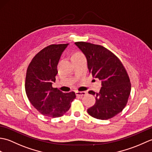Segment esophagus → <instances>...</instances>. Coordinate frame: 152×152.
Wrapping results in <instances>:
<instances>
[{
	"mask_svg": "<svg viewBox=\"0 0 152 152\" xmlns=\"http://www.w3.org/2000/svg\"><path fill=\"white\" fill-rule=\"evenodd\" d=\"M87 92L86 91H76V96H82L83 95H86Z\"/></svg>",
	"mask_w": 152,
	"mask_h": 152,
	"instance_id": "1",
	"label": "esophagus"
}]
</instances>
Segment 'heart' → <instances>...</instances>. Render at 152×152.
<instances>
[{"label": "heart", "instance_id": "obj_1", "mask_svg": "<svg viewBox=\"0 0 152 152\" xmlns=\"http://www.w3.org/2000/svg\"><path fill=\"white\" fill-rule=\"evenodd\" d=\"M86 59L84 55H83L82 53L80 52V51H78V52H76L75 53H74V55L72 57V59Z\"/></svg>", "mask_w": 152, "mask_h": 152}]
</instances>
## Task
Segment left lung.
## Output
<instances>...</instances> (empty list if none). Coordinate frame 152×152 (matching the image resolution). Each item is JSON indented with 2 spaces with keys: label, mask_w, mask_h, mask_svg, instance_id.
<instances>
[{
  "label": "left lung",
  "mask_w": 152,
  "mask_h": 152,
  "mask_svg": "<svg viewBox=\"0 0 152 152\" xmlns=\"http://www.w3.org/2000/svg\"><path fill=\"white\" fill-rule=\"evenodd\" d=\"M75 44L85 55L89 72L101 80L99 93L89 91L95 95L96 102L88 109V113L96 119H110L121 112L127 103L131 86L127 71L118 58L104 47L85 42Z\"/></svg>",
  "instance_id": "left-lung-1"
}]
</instances>
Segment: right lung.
Wrapping results in <instances>:
<instances>
[{"label": "right lung", "mask_w": 152, "mask_h": 152, "mask_svg": "<svg viewBox=\"0 0 152 152\" xmlns=\"http://www.w3.org/2000/svg\"><path fill=\"white\" fill-rule=\"evenodd\" d=\"M69 44H52L39 51L28 66L25 91L29 101L44 115L62 116L76 98L75 93H64L52 87L58 73L57 64Z\"/></svg>", "instance_id": "add662e5"}]
</instances>
